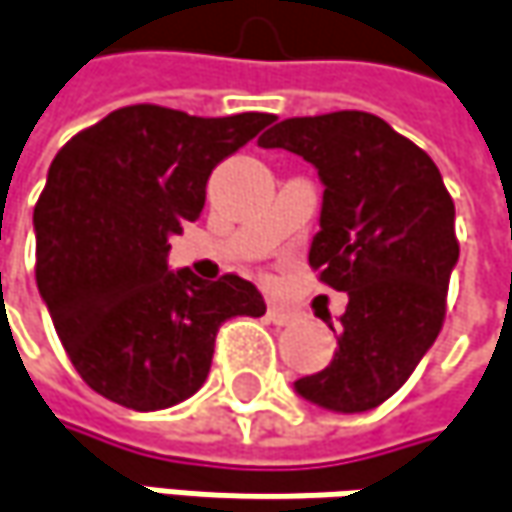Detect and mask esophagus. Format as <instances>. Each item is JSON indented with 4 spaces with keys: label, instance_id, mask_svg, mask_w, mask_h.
I'll return each instance as SVG.
<instances>
[{
    "label": "esophagus",
    "instance_id": "esophagus-1",
    "mask_svg": "<svg viewBox=\"0 0 512 512\" xmlns=\"http://www.w3.org/2000/svg\"><path fill=\"white\" fill-rule=\"evenodd\" d=\"M268 320L276 322V325H291V322L296 320V314L294 311H288V308H282V305H270Z\"/></svg>",
    "mask_w": 512,
    "mask_h": 512
}]
</instances>
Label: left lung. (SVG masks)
<instances>
[{
    "label": "left lung",
    "mask_w": 512,
    "mask_h": 512,
    "mask_svg": "<svg viewBox=\"0 0 512 512\" xmlns=\"http://www.w3.org/2000/svg\"><path fill=\"white\" fill-rule=\"evenodd\" d=\"M273 123V120H270ZM314 164L325 184L308 262L348 294L334 360L299 377V395L331 412H369L395 395L447 317L458 262L455 204L421 146L369 112L288 117L259 138Z\"/></svg>",
    "instance_id": "8db88e82"
}]
</instances>
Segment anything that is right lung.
<instances>
[{
  "label": "right lung",
  "mask_w": 512,
  "mask_h": 512,
  "mask_svg": "<svg viewBox=\"0 0 512 512\" xmlns=\"http://www.w3.org/2000/svg\"><path fill=\"white\" fill-rule=\"evenodd\" d=\"M273 115L195 117L123 106L51 161L34 207L37 288L77 374L97 395L155 412L201 389L221 322L262 317L236 273L169 270V236L204 210L207 178Z\"/></svg>",
  "instance_id": "obj_1"
}]
</instances>
